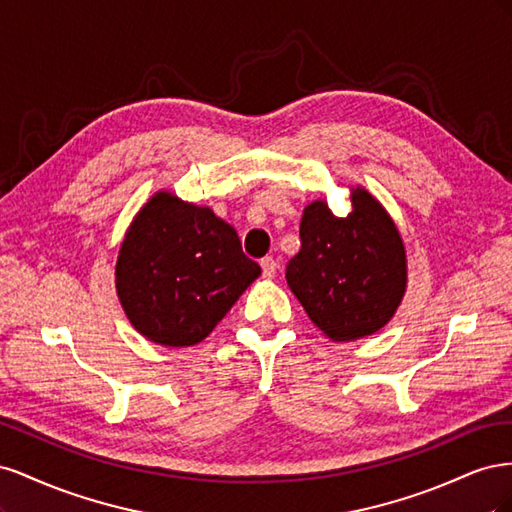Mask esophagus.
Here are the masks:
<instances>
[{
    "instance_id": "esophagus-1",
    "label": "esophagus",
    "mask_w": 512,
    "mask_h": 512,
    "mask_svg": "<svg viewBox=\"0 0 512 512\" xmlns=\"http://www.w3.org/2000/svg\"><path fill=\"white\" fill-rule=\"evenodd\" d=\"M260 267H262V275L265 277H273L277 271V262L271 256H265L260 260Z\"/></svg>"
}]
</instances>
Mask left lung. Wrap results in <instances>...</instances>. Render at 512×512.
I'll return each mask as SVG.
<instances>
[{"instance_id": "8db88e82", "label": "left lung", "mask_w": 512, "mask_h": 512, "mask_svg": "<svg viewBox=\"0 0 512 512\" xmlns=\"http://www.w3.org/2000/svg\"><path fill=\"white\" fill-rule=\"evenodd\" d=\"M301 250L286 282L320 331L335 342L376 333L406 292V252L399 232L367 190H352V211L337 218L324 200L301 218Z\"/></svg>"}]
</instances>
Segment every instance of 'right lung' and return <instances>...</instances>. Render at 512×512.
Returning a JSON list of instances; mask_svg holds the SVG:
<instances>
[{
    "instance_id": "1",
    "label": "right lung",
    "mask_w": 512,
    "mask_h": 512,
    "mask_svg": "<svg viewBox=\"0 0 512 512\" xmlns=\"http://www.w3.org/2000/svg\"><path fill=\"white\" fill-rule=\"evenodd\" d=\"M258 275L235 228L166 192L138 211L115 269L134 329L170 348L203 342Z\"/></svg>"
}]
</instances>
